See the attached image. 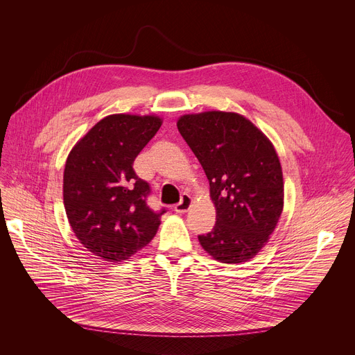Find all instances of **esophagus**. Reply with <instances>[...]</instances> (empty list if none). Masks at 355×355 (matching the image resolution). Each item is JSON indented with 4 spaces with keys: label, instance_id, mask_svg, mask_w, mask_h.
<instances>
[{
    "label": "esophagus",
    "instance_id": "obj_1",
    "mask_svg": "<svg viewBox=\"0 0 355 355\" xmlns=\"http://www.w3.org/2000/svg\"><path fill=\"white\" fill-rule=\"evenodd\" d=\"M191 204H192V198H191L188 193H184V195L181 196V200L174 207V211H175L177 214H185V212L189 209Z\"/></svg>",
    "mask_w": 355,
    "mask_h": 355
}]
</instances>
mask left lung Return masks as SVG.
I'll use <instances>...</instances> for the list:
<instances>
[{
  "label": "left lung",
  "instance_id": "8db88e82",
  "mask_svg": "<svg viewBox=\"0 0 355 355\" xmlns=\"http://www.w3.org/2000/svg\"><path fill=\"white\" fill-rule=\"evenodd\" d=\"M177 128L204 168L216 208L200 245L226 264L251 260L267 244L284 208V180L268 137L243 115L208 111L184 115Z\"/></svg>",
  "mask_w": 355,
  "mask_h": 355
}]
</instances>
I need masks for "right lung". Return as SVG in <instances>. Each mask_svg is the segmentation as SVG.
I'll use <instances>...</instances> for the list:
<instances>
[{
    "label": "right lung",
    "instance_id": "add662e5",
    "mask_svg": "<svg viewBox=\"0 0 355 355\" xmlns=\"http://www.w3.org/2000/svg\"><path fill=\"white\" fill-rule=\"evenodd\" d=\"M162 123L155 115H110L71 148L64 209L76 237L94 256L128 260L156 236L166 208L150 209V185L136 175L133 162Z\"/></svg>",
    "mask_w": 355,
    "mask_h": 355
}]
</instances>
